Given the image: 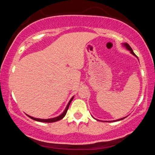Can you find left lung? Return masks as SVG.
<instances>
[{
    "label": "left lung",
    "instance_id": "1",
    "mask_svg": "<svg viewBox=\"0 0 155 155\" xmlns=\"http://www.w3.org/2000/svg\"><path fill=\"white\" fill-rule=\"evenodd\" d=\"M124 46H125V47H126V48H127V49H128V50H130V51H131V53H132V54H133L136 55V54H135V53H134V52H133V51L132 48H131V47H130V46L128 44H127V43H126V44H124ZM124 118H125V117H124ZM124 118L120 119V120H115V121H119V120H123V119H124Z\"/></svg>",
    "mask_w": 155,
    "mask_h": 155
}]
</instances>
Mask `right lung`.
Returning a JSON list of instances; mask_svg holds the SVG:
<instances>
[{
    "mask_svg": "<svg viewBox=\"0 0 155 155\" xmlns=\"http://www.w3.org/2000/svg\"><path fill=\"white\" fill-rule=\"evenodd\" d=\"M73 98H74V97H73L71 99V101H69L67 107L65 108V111H63V113L61 115H60L59 117H55V118H52V119H48V120H43V119H38V118H34V117H31V116H29V115H28V116L30 118H31V119H32V120H35V121H38V122H57V121H59V120H62V119H63V117L65 116V114H66V113H67V111H68V108H69V106H70V104H71V101H72V100H73Z\"/></svg>",
    "mask_w": 155,
    "mask_h": 155,
    "instance_id": "1",
    "label": "right lung"
}]
</instances>
